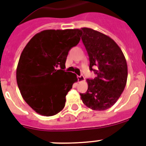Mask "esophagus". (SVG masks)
Returning a JSON list of instances; mask_svg holds the SVG:
<instances>
[{
  "label": "esophagus",
  "mask_w": 146,
  "mask_h": 146,
  "mask_svg": "<svg viewBox=\"0 0 146 146\" xmlns=\"http://www.w3.org/2000/svg\"><path fill=\"white\" fill-rule=\"evenodd\" d=\"M78 80L79 82H81V81H84V75H80V76H78Z\"/></svg>",
  "instance_id": "obj_1"
}]
</instances>
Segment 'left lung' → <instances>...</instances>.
I'll use <instances>...</instances> for the list:
<instances>
[{
  "instance_id": "8db88e82",
  "label": "left lung",
  "mask_w": 146,
  "mask_h": 146,
  "mask_svg": "<svg viewBox=\"0 0 146 146\" xmlns=\"http://www.w3.org/2000/svg\"><path fill=\"white\" fill-rule=\"evenodd\" d=\"M81 37L90 60V69L97 75L87 79L88 89L80 93L88 108L103 111L111 108L121 96L127 79V65L123 52L110 37L92 29L82 28ZM96 67L98 70H93Z\"/></svg>"
}]
</instances>
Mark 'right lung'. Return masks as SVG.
Masks as SVG:
<instances>
[{
  "mask_svg": "<svg viewBox=\"0 0 146 146\" xmlns=\"http://www.w3.org/2000/svg\"><path fill=\"white\" fill-rule=\"evenodd\" d=\"M81 35L80 29L44 30L23 49L16 81L24 100L38 114L53 116L63 109L68 92L78 80L76 74L63 69L68 51Z\"/></svg>",
  "mask_w": 146,
  "mask_h": 146,
  "instance_id": "add662e5",
  "label": "right lung"
}]
</instances>
